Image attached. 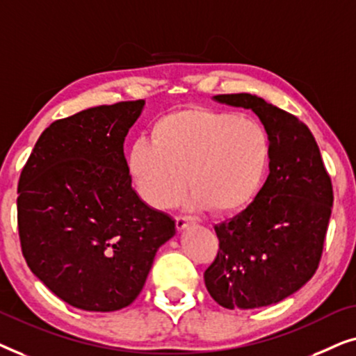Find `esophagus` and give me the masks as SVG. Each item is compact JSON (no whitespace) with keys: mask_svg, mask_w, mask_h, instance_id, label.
Returning a JSON list of instances; mask_svg holds the SVG:
<instances>
[{"mask_svg":"<svg viewBox=\"0 0 356 356\" xmlns=\"http://www.w3.org/2000/svg\"><path fill=\"white\" fill-rule=\"evenodd\" d=\"M194 223V218L191 217H177V228L179 232L184 230V228L191 227Z\"/></svg>","mask_w":356,"mask_h":356,"instance_id":"34e87169","label":"esophagus"}]
</instances>
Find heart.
<instances>
[{
	"instance_id": "1",
	"label": "heart",
	"mask_w": 356,
	"mask_h": 356,
	"mask_svg": "<svg viewBox=\"0 0 356 356\" xmlns=\"http://www.w3.org/2000/svg\"><path fill=\"white\" fill-rule=\"evenodd\" d=\"M270 143L259 121L204 108L179 110L154 124L128 155V172L150 207H173L186 191L188 206L227 216L250 204L269 168Z\"/></svg>"
}]
</instances>
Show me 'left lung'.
<instances>
[{"mask_svg": "<svg viewBox=\"0 0 356 356\" xmlns=\"http://www.w3.org/2000/svg\"><path fill=\"white\" fill-rule=\"evenodd\" d=\"M213 100L257 115L269 136L270 173L245 211L213 227L218 252L204 282L223 308H264L298 291L318 269L332 183L314 136L296 116L251 94Z\"/></svg>", "mask_w": 356, "mask_h": 356, "instance_id": "left-lung-1", "label": "left lung"}]
</instances>
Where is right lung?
I'll return each instance as SVG.
<instances>
[{
  "instance_id": "1",
  "label": "right lung",
  "mask_w": 356,
  "mask_h": 356,
  "mask_svg": "<svg viewBox=\"0 0 356 356\" xmlns=\"http://www.w3.org/2000/svg\"><path fill=\"white\" fill-rule=\"evenodd\" d=\"M144 100L82 110L43 131L21 173L17 227L33 275L58 298L110 313L133 303L175 220L131 186L124 138Z\"/></svg>"
}]
</instances>
